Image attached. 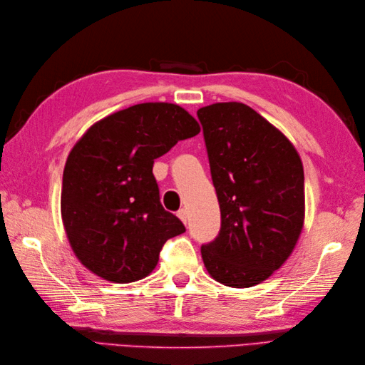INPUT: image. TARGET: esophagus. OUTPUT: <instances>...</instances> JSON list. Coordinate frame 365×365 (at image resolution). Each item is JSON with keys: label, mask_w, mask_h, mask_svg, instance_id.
Here are the masks:
<instances>
[{"label": "esophagus", "mask_w": 365, "mask_h": 365, "mask_svg": "<svg viewBox=\"0 0 365 365\" xmlns=\"http://www.w3.org/2000/svg\"><path fill=\"white\" fill-rule=\"evenodd\" d=\"M177 216H178V218H180L185 224L188 222V212H187V208H182V210H178V212H177Z\"/></svg>", "instance_id": "obj_1"}]
</instances>
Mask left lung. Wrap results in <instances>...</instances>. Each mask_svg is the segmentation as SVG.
<instances>
[{"label": "left lung", "instance_id": "8db88e82", "mask_svg": "<svg viewBox=\"0 0 365 365\" xmlns=\"http://www.w3.org/2000/svg\"><path fill=\"white\" fill-rule=\"evenodd\" d=\"M221 208V229L200 246L208 273L246 289L282 267L304 222V170L293 144L245 103L197 111Z\"/></svg>", "mask_w": 365, "mask_h": 365}]
</instances>
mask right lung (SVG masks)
I'll list each match as a JSON object with an SVG mask.
<instances>
[{
    "label": "right lung",
    "instance_id": "right-lung-1",
    "mask_svg": "<svg viewBox=\"0 0 365 365\" xmlns=\"http://www.w3.org/2000/svg\"><path fill=\"white\" fill-rule=\"evenodd\" d=\"M200 131L173 103H139L94 123L68 153L61 215L76 257L111 282L152 273L183 222L160 202L153 161Z\"/></svg>",
    "mask_w": 365,
    "mask_h": 365
}]
</instances>
